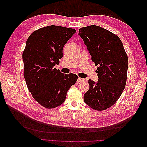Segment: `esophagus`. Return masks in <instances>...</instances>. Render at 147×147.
I'll return each instance as SVG.
<instances>
[{"label": "esophagus", "mask_w": 147, "mask_h": 147, "mask_svg": "<svg viewBox=\"0 0 147 147\" xmlns=\"http://www.w3.org/2000/svg\"><path fill=\"white\" fill-rule=\"evenodd\" d=\"M84 80L83 79V78H80V77H78V80H77V81L78 82H82V81H84Z\"/></svg>", "instance_id": "obj_1"}]
</instances>
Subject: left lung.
<instances>
[{"label": "left lung", "instance_id": "8db88e82", "mask_svg": "<svg viewBox=\"0 0 147 147\" xmlns=\"http://www.w3.org/2000/svg\"><path fill=\"white\" fill-rule=\"evenodd\" d=\"M97 68L98 81L90 79V89L83 99L96 110H106L115 104L126 86L128 58L117 35L100 26L91 25L79 29Z\"/></svg>", "mask_w": 147, "mask_h": 147}]
</instances>
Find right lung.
I'll return each mask as SVG.
<instances>
[{
  "label": "right lung",
  "mask_w": 147,
  "mask_h": 147,
  "mask_svg": "<svg viewBox=\"0 0 147 147\" xmlns=\"http://www.w3.org/2000/svg\"><path fill=\"white\" fill-rule=\"evenodd\" d=\"M76 30L48 26L35 30L26 41L23 53L24 77L29 92L39 104L53 109L63 104L69 89L78 76L54 68L59 64L63 49Z\"/></svg>",
  "instance_id": "obj_1"
}]
</instances>
